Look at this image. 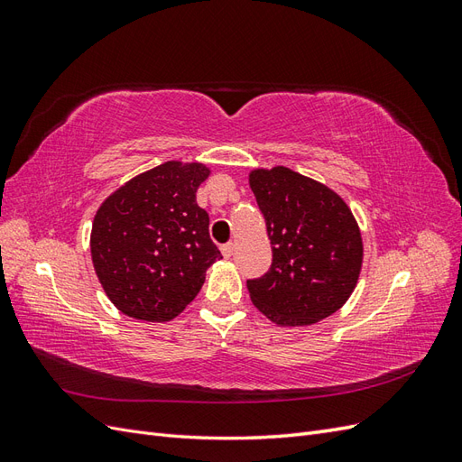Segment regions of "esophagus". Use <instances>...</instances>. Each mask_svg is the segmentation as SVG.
<instances>
[{
  "label": "esophagus",
  "instance_id": "34e87169",
  "mask_svg": "<svg viewBox=\"0 0 462 462\" xmlns=\"http://www.w3.org/2000/svg\"><path fill=\"white\" fill-rule=\"evenodd\" d=\"M233 248H235V246H233V243L223 245V246H221V254L226 256V258H231V256H233Z\"/></svg>",
  "mask_w": 462,
  "mask_h": 462
}]
</instances>
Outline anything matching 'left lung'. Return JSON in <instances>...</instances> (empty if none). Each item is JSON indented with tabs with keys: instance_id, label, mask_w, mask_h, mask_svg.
Returning a JSON list of instances; mask_svg holds the SVG:
<instances>
[{
	"instance_id": "obj_1",
	"label": "left lung",
	"mask_w": 462,
	"mask_h": 462,
	"mask_svg": "<svg viewBox=\"0 0 462 462\" xmlns=\"http://www.w3.org/2000/svg\"><path fill=\"white\" fill-rule=\"evenodd\" d=\"M272 243V265L246 289L277 326H310L351 297L362 265V236L345 200L289 167L250 173Z\"/></svg>"
}]
</instances>
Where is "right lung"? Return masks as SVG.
Instances as JSON below:
<instances>
[{"label":"right lung","instance_id":"right-lung-1","mask_svg":"<svg viewBox=\"0 0 462 462\" xmlns=\"http://www.w3.org/2000/svg\"><path fill=\"white\" fill-rule=\"evenodd\" d=\"M202 163L165 162L117 189L96 212L90 253L109 300L136 319L170 321L221 258L197 204Z\"/></svg>","mask_w":462,"mask_h":462}]
</instances>
